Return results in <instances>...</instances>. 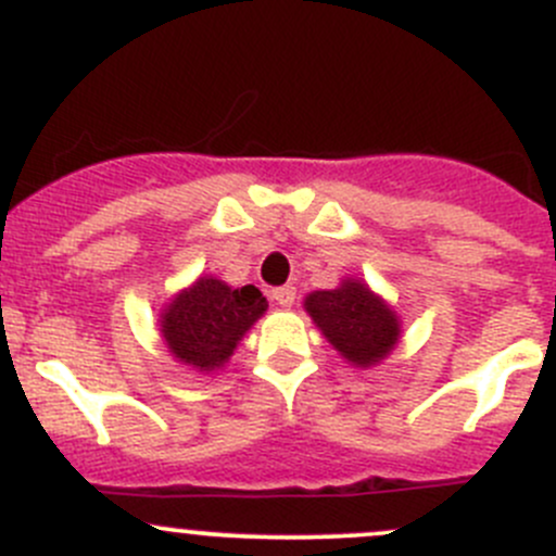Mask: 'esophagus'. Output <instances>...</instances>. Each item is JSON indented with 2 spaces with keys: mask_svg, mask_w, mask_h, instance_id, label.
I'll return each instance as SVG.
<instances>
[{
  "mask_svg": "<svg viewBox=\"0 0 556 556\" xmlns=\"http://www.w3.org/2000/svg\"><path fill=\"white\" fill-rule=\"evenodd\" d=\"M271 301H274V304H279V306H285V309H288V306L295 304V288L285 285V288L271 290Z\"/></svg>",
  "mask_w": 556,
  "mask_h": 556,
  "instance_id": "34e87169",
  "label": "esophagus"
}]
</instances>
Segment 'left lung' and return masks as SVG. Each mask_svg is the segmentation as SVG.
Instances as JSON below:
<instances>
[{
	"label": "left lung",
	"instance_id": "left-lung-1",
	"mask_svg": "<svg viewBox=\"0 0 556 556\" xmlns=\"http://www.w3.org/2000/svg\"><path fill=\"white\" fill-rule=\"evenodd\" d=\"M304 309L333 350L357 368L377 366L401 339L397 314L361 279H344L336 290H314Z\"/></svg>",
	"mask_w": 556,
	"mask_h": 556
}]
</instances>
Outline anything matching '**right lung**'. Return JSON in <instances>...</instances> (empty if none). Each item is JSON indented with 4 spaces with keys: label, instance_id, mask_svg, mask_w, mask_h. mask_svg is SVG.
I'll return each mask as SVG.
<instances>
[{
    "label": "right lung",
    "instance_id": "1",
    "mask_svg": "<svg viewBox=\"0 0 556 556\" xmlns=\"http://www.w3.org/2000/svg\"><path fill=\"white\" fill-rule=\"evenodd\" d=\"M268 309L255 285L228 288L217 277H199L161 312V336L179 363L215 371L233 355L247 330Z\"/></svg>",
    "mask_w": 556,
    "mask_h": 556
}]
</instances>
